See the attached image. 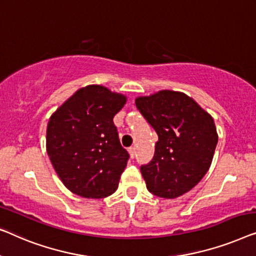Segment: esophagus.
Instances as JSON below:
<instances>
[{"label": "esophagus", "instance_id": "esophagus-1", "mask_svg": "<svg viewBox=\"0 0 256 256\" xmlns=\"http://www.w3.org/2000/svg\"><path fill=\"white\" fill-rule=\"evenodd\" d=\"M128 153H130V156L131 158H134V156H136V147H130L128 148Z\"/></svg>", "mask_w": 256, "mask_h": 256}]
</instances>
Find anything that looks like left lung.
<instances>
[{
    "instance_id": "obj_1",
    "label": "left lung",
    "mask_w": 256,
    "mask_h": 256,
    "mask_svg": "<svg viewBox=\"0 0 256 256\" xmlns=\"http://www.w3.org/2000/svg\"><path fill=\"white\" fill-rule=\"evenodd\" d=\"M136 106L159 136L152 161L140 167L148 192L167 200L190 192L214 159L218 142L214 118L181 92L139 96Z\"/></svg>"
}]
</instances>
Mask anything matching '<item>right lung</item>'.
<instances>
[{
    "label": "right lung",
    "instance_id": "obj_1",
    "mask_svg": "<svg viewBox=\"0 0 256 256\" xmlns=\"http://www.w3.org/2000/svg\"><path fill=\"white\" fill-rule=\"evenodd\" d=\"M126 96L100 84L75 92L50 117L46 150L64 186L86 198L116 192L128 153L120 145L114 117Z\"/></svg>",
    "mask_w": 256,
    "mask_h": 256
}]
</instances>
